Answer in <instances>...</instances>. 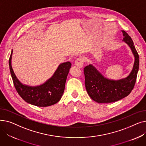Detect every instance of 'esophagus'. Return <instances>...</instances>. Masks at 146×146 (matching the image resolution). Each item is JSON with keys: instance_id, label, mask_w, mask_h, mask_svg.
I'll return each mask as SVG.
<instances>
[{"instance_id": "34e87169", "label": "esophagus", "mask_w": 146, "mask_h": 146, "mask_svg": "<svg viewBox=\"0 0 146 146\" xmlns=\"http://www.w3.org/2000/svg\"><path fill=\"white\" fill-rule=\"evenodd\" d=\"M83 60L82 58H79L75 61V65L79 68L83 67Z\"/></svg>"}]
</instances>
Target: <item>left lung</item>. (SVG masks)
<instances>
[{"instance_id": "obj_1", "label": "left lung", "mask_w": 146, "mask_h": 146, "mask_svg": "<svg viewBox=\"0 0 146 146\" xmlns=\"http://www.w3.org/2000/svg\"><path fill=\"white\" fill-rule=\"evenodd\" d=\"M123 41L131 48L135 57L133 70L127 78L119 80L104 78L92 64L84 68L85 83L87 92L98 103L113 102L127 96L133 89L139 68V56L131 38L124 31Z\"/></svg>"}]
</instances>
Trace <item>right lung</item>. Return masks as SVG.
<instances>
[{
  "mask_svg": "<svg viewBox=\"0 0 146 146\" xmlns=\"http://www.w3.org/2000/svg\"><path fill=\"white\" fill-rule=\"evenodd\" d=\"M12 50L9 65L13 85L17 92L24 100L33 105L41 107L51 106L57 103L62 96L66 79L72 64L69 61L59 65L52 77L42 85L32 87L22 84L15 76L11 65Z\"/></svg>",
  "mask_w": 146,
  "mask_h": 146,
  "instance_id": "1",
  "label": "right lung"
}]
</instances>
